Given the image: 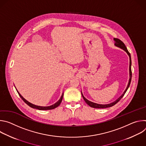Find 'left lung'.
Masks as SVG:
<instances>
[{
	"mask_svg": "<svg viewBox=\"0 0 146 146\" xmlns=\"http://www.w3.org/2000/svg\"><path fill=\"white\" fill-rule=\"evenodd\" d=\"M114 45L117 47H119L121 49H122L123 50H124L125 51L127 54L128 55L129 57V82H128V86L125 89V90L124 91V92H123V94L117 99H116L115 101H114L113 102H111L110 103H109V104H105V105H103V104H98V103H94V102H91L89 100L87 99L84 96V95H83L82 93V91H81V95H82V96L83 98V99H84V100H85V102H86V103L88 105H89L90 107L91 108H97V109H103V108H110V107H111L114 105H115V104L117 103H118L120 100L121 99L123 96V95H125V94L126 93L127 91L128 90L129 86H130V84H131V79H132V71H131V65H132V61H131V54L129 52V51H128L127 48V47L125 46V45L124 44V43L122 42V41L121 40H120L118 38H114Z\"/></svg>",
	"mask_w": 146,
	"mask_h": 146,
	"instance_id": "1",
	"label": "left lung"
}]
</instances>
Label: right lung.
<instances>
[{
  "label": "right lung",
  "instance_id": "add662e5",
  "mask_svg": "<svg viewBox=\"0 0 146 146\" xmlns=\"http://www.w3.org/2000/svg\"><path fill=\"white\" fill-rule=\"evenodd\" d=\"M16 90H17V89H16ZM17 91L18 94H19V96L21 97V99L24 100V102L26 104H27V105H28L29 106H30V107L32 108L36 109H38V110H52V109H54L57 108L58 106H59V105L60 104V103H61V102H62V99H63V96H64V92H63V93H62V96H60V99H59L55 103H54V105H51V106H37V105H33V104L30 103L29 102H28V100H27L21 95V94H19V92L17 90Z\"/></svg>",
  "mask_w": 146,
  "mask_h": 146
}]
</instances>
